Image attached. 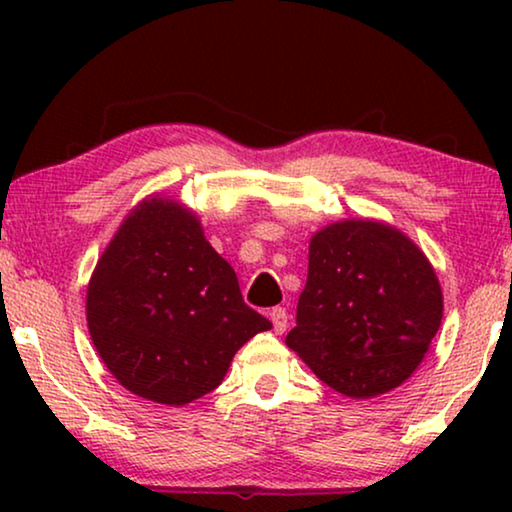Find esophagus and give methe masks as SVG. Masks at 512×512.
Wrapping results in <instances>:
<instances>
[{
    "label": "esophagus",
    "instance_id": "esophagus-1",
    "mask_svg": "<svg viewBox=\"0 0 512 512\" xmlns=\"http://www.w3.org/2000/svg\"><path fill=\"white\" fill-rule=\"evenodd\" d=\"M270 321H272V328H275V333L282 335L286 331V326H289V314H286L284 307H275V310L270 312Z\"/></svg>",
    "mask_w": 512,
    "mask_h": 512
}]
</instances>
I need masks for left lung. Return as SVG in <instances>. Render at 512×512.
<instances>
[{"instance_id":"obj_1","label":"left lung","mask_w":512,"mask_h":512,"mask_svg":"<svg viewBox=\"0 0 512 512\" xmlns=\"http://www.w3.org/2000/svg\"><path fill=\"white\" fill-rule=\"evenodd\" d=\"M440 319L443 291L424 251L389 223L345 219L312 235L286 345L342 396L373 398L415 373Z\"/></svg>"}]
</instances>
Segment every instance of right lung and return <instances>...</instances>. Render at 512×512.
Segmentation results:
<instances>
[{
	"label": "right lung",
	"mask_w": 512,
	"mask_h": 512,
	"mask_svg": "<svg viewBox=\"0 0 512 512\" xmlns=\"http://www.w3.org/2000/svg\"><path fill=\"white\" fill-rule=\"evenodd\" d=\"M86 319L118 384L172 408L219 387L237 349L272 328L244 305L198 214L158 193L130 209L102 251Z\"/></svg>",
	"instance_id": "right-lung-1"
}]
</instances>
